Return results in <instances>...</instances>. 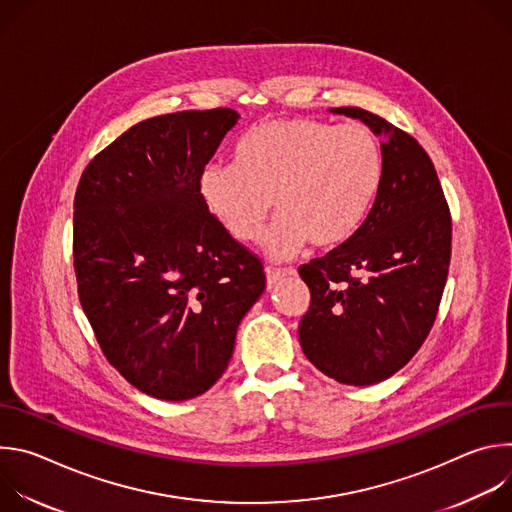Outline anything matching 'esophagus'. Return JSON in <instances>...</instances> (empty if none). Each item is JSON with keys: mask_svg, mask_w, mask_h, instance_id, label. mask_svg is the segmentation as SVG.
<instances>
[{"mask_svg": "<svg viewBox=\"0 0 512 512\" xmlns=\"http://www.w3.org/2000/svg\"><path fill=\"white\" fill-rule=\"evenodd\" d=\"M289 275H294V269H271V267H267V269H265L267 287H269V289L275 287L281 279H285V277H289Z\"/></svg>", "mask_w": 512, "mask_h": 512, "instance_id": "obj_1", "label": "esophagus"}]
</instances>
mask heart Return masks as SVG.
Listing matches in <instances>:
<instances>
[{"label":"heart","instance_id":"1","mask_svg":"<svg viewBox=\"0 0 512 512\" xmlns=\"http://www.w3.org/2000/svg\"><path fill=\"white\" fill-rule=\"evenodd\" d=\"M387 174L381 139L360 123L275 117L235 145V164H206L198 192L206 210L235 239H259L271 204L279 214L265 237L275 261L310 241L334 249L369 221Z\"/></svg>","mask_w":512,"mask_h":512}]
</instances>
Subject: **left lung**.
I'll list each match as a JSON object with an SVG mask.
<instances>
[{
	"instance_id": "left-lung-1",
	"label": "left lung",
	"mask_w": 512,
	"mask_h": 512,
	"mask_svg": "<svg viewBox=\"0 0 512 512\" xmlns=\"http://www.w3.org/2000/svg\"><path fill=\"white\" fill-rule=\"evenodd\" d=\"M330 111L383 139L387 174L364 227L300 267L312 302L298 334L318 371L367 387L403 369L427 338L448 279L452 218L417 139L371 111Z\"/></svg>"
}]
</instances>
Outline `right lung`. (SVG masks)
Returning <instances> with one entry per match:
<instances>
[{
    "mask_svg": "<svg viewBox=\"0 0 512 512\" xmlns=\"http://www.w3.org/2000/svg\"><path fill=\"white\" fill-rule=\"evenodd\" d=\"M237 121L223 107L145 119L91 160L77 188L81 306L107 360L162 401L194 399L223 377L265 289L261 261L198 192Z\"/></svg>",
    "mask_w": 512,
    "mask_h": 512,
    "instance_id": "obj_1",
    "label": "right lung"
}]
</instances>
